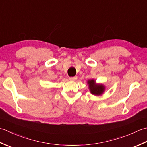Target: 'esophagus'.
Listing matches in <instances>:
<instances>
[{
	"label": "esophagus",
	"mask_w": 147,
	"mask_h": 147,
	"mask_svg": "<svg viewBox=\"0 0 147 147\" xmlns=\"http://www.w3.org/2000/svg\"><path fill=\"white\" fill-rule=\"evenodd\" d=\"M77 79V76H73V77H70L69 78V80L71 81H74V80H76Z\"/></svg>",
	"instance_id": "esophagus-1"
}]
</instances>
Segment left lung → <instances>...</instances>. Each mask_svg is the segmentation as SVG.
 <instances>
[{
  "label": "left lung",
  "mask_w": 147,
  "mask_h": 147,
  "mask_svg": "<svg viewBox=\"0 0 147 147\" xmlns=\"http://www.w3.org/2000/svg\"><path fill=\"white\" fill-rule=\"evenodd\" d=\"M95 82L93 80H89L88 82L90 92L93 95H101L104 91V86L102 85H95Z\"/></svg>",
  "instance_id": "left-lung-1"
}]
</instances>
